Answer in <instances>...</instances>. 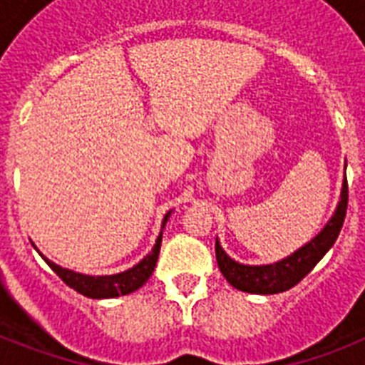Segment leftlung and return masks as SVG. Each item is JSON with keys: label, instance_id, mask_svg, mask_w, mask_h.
I'll return each instance as SVG.
<instances>
[{"label": "left lung", "instance_id": "1", "mask_svg": "<svg viewBox=\"0 0 365 365\" xmlns=\"http://www.w3.org/2000/svg\"><path fill=\"white\" fill-rule=\"evenodd\" d=\"M346 205H349V185H346L345 172L339 202L335 206L334 216L329 217L328 223L324 225V229L317 237H312L309 242L295 250L294 254L286 255L274 263H267V265H248V263L233 259L216 239V259L220 271L233 288L248 292V294L271 295L294 288L295 284H299L314 269V265L335 244L341 233V227H343V222H345Z\"/></svg>", "mask_w": 365, "mask_h": 365}]
</instances>
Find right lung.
Segmentation results:
<instances>
[{
    "mask_svg": "<svg viewBox=\"0 0 365 365\" xmlns=\"http://www.w3.org/2000/svg\"><path fill=\"white\" fill-rule=\"evenodd\" d=\"M172 210L166 212V216L163 217V225H160V233L155 240V246L151 248L143 259H140L134 267L126 269L123 272H115V274H100V277H93V274H83V272H76L66 267L56 265L54 261L47 259L45 255L39 254L45 259L51 269L64 280L70 288H73L79 294L93 297V299H110V297H119V295H126L136 292L138 288H142L143 284L148 282L149 277L153 274L157 259H159L160 242H163V229H165L168 217H170ZM36 248V246H34ZM39 252V250H37Z\"/></svg>",
    "mask_w": 365,
    "mask_h": 365,
    "instance_id": "1",
    "label": "right lung"
}]
</instances>
